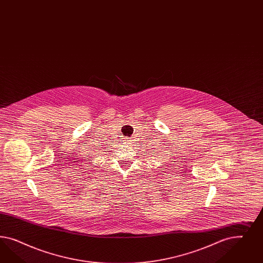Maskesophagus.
I'll use <instances>...</instances> for the list:
<instances>
[{
    "mask_svg": "<svg viewBox=\"0 0 263 263\" xmlns=\"http://www.w3.org/2000/svg\"><path fill=\"white\" fill-rule=\"evenodd\" d=\"M126 141H127V142H130V141H131V140H126Z\"/></svg>",
    "mask_w": 263,
    "mask_h": 263,
    "instance_id": "34e87169",
    "label": "esophagus"
}]
</instances>
